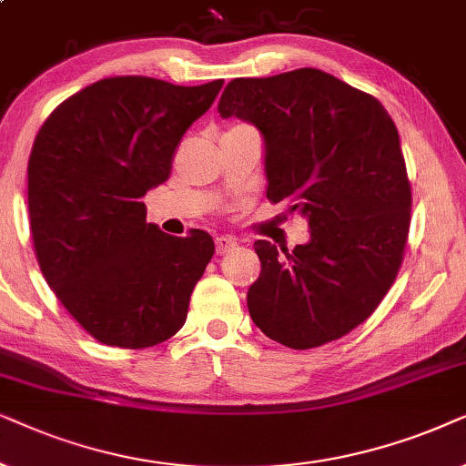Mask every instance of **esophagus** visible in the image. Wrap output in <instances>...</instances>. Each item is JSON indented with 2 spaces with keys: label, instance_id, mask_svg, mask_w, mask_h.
I'll list each match as a JSON object with an SVG mask.
<instances>
[{
  "label": "esophagus",
  "instance_id": "1",
  "mask_svg": "<svg viewBox=\"0 0 466 466\" xmlns=\"http://www.w3.org/2000/svg\"><path fill=\"white\" fill-rule=\"evenodd\" d=\"M238 247V243L234 238L229 237H219L215 240V249H217V256H228L229 251H234Z\"/></svg>",
  "mask_w": 466,
  "mask_h": 466
}]
</instances>
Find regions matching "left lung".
<instances>
[{"instance_id": "1", "label": "left lung", "mask_w": 466, "mask_h": 466, "mask_svg": "<svg viewBox=\"0 0 466 466\" xmlns=\"http://www.w3.org/2000/svg\"><path fill=\"white\" fill-rule=\"evenodd\" d=\"M264 136L266 198L307 217L311 240L262 262L247 307L266 337L313 350L364 324L392 288L411 223L399 129L370 93L315 67L234 78L219 99Z\"/></svg>"}]
</instances>
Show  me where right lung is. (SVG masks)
Here are the masks:
<instances>
[{
  "label": "right lung",
  "instance_id": "obj_1",
  "mask_svg": "<svg viewBox=\"0 0 466 466\" xmlns=\"http://www.w3.org/2000/svg\"><path fill=\"white\" fill-rule=\"evenodd\" d=\"M221 86L102 78L61 102L35 134L27 164L35 258L99 343L145 350L187 319L215 243L204 229L170 237L147 223L142 196L168 181L183 134Z\"/></svg>",
  "mask_w": 466,
  "mask_h": 466
}]
</instances>
